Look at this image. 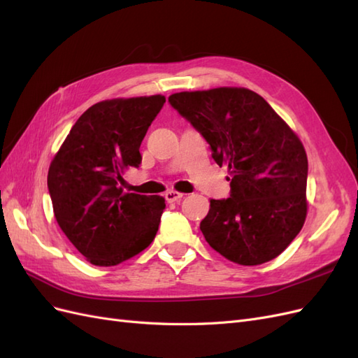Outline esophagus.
<instances>
[{"mask_svg":"<svg viewBox=\"0 0 358 358\" xmlns=\"http://www.w3.org/2000/svg\"><path fill=\"white\" fill-rule=\"evenodd\" d=\"M183 196V192H179V191H169V192H166V200L169 201V203H173V201H178V200H180Z\"/></svg>","mask_w":358,"mask_h":358,"instance_id":"34e87169","label":"esophagus"}]
</instances>
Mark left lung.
<instances>
[{"label": "left lung", "mask_w": 358, "mask_h": 358, "mask_svg": "<svg viewBox=\"0 0 358 358\" xmlns=\"http://www.w3.org/2000/svg\"><path fill=\"white\" fill-rule=\"evenodd\" d=\"M169 101L229 169L230 197L210 199L200 223L208 244L245 266L282 255L307 217V155L298 135L244 87L173 93Z\"/></svg>", "instance_id": "left-lung-1"}]
</instances>
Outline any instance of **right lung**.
I'll return each instance as SVG.
<instances>
[{
  "label": "right lung",
  "instance_id": "obj_1",
  "mask_svg": "<svg viewBox=\"0 0 358 358\" xmlns=\"http://www.w3.org/2000/svg\"><path fill=\"white\" fill-rule=\"evenodd\" d=\"M164 102L166 96L152 94L92 105L51 161L48 188L57 223L96 266L137 256L157 235L166 200L124 192L120 183L141 164L140 144Z\"/></svg>",
  "mask_w": 358,
  "mask_h": 358
}]
</instances>
